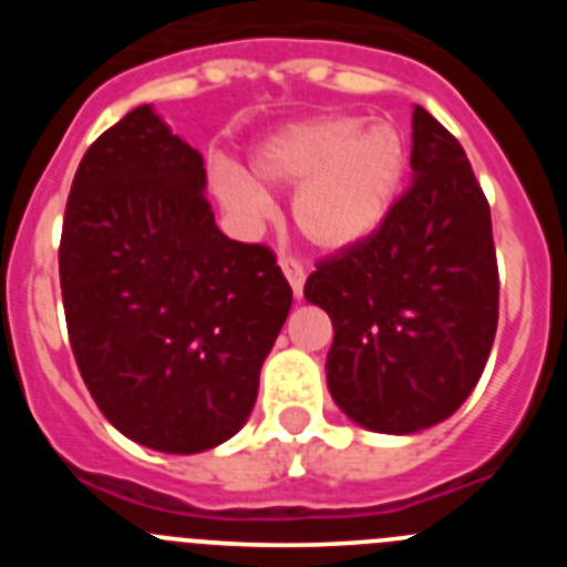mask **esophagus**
Returning <instances> with one entry per match:
<instances>
[{"label":"esophagus","instance_id":"esophagus-1","mask_svg":"<svg viewBox=\"0 0 567 567\" xmlns=\"http://www.w3.org/2000/svg\"><path fill=\"white\" fill-rule=\"evenodd\" d=\"M278 264H280V269H284V275H287L295 298H300V295H303V280H307V272H303V267H300L295 258H289V255H280Z\"/></svg>","mask_w":567,"mask_h":567}]
</instances>
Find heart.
I'll return each mask as SVG.
<instances>
[{
    "label": "heart",
    "instance_id": "1",
    "mask_svg": "<svg viewBox=\"0 0 567 567\" xmlns=\"http://www.w3.org/2000/svg\"><path fill=\"white\" fill-rule=\"evenodd\" d=\"M252 169L264 184L295 189V227L312 247L349 252L392 215L409 169V142L392 122L320 115L258 144ZM264 184L238 167H218L213 175L218 202L244 224L272 209Z\"/></svg>",
    "mask_w": 567,
    "mask_h": 567
}]
</instances>
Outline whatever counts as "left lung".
I'll use <instances>...</instances> for the list:
<instances>
[{
	"mask_svg": "<svg viewBox=\"0 0 567 567\" xmlns=\"http://www.w3.org/2000/svg\"><path fill=\"white\" fill-rule=\"evenodd\" d=\"M303 295L332 318L329 392L369 432L443 423L477 385L499 318L491 209L465 150L420 104L412 187L365 244L320 260Z\"/></svg>",
	"mask_w": 567,
	"mask_h": 567,
	"instance_id": "8db88e82",
	"label": "left lung"
}]
</instances>
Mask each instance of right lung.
Listing matches in <instances>:
<instances>
[{"label":"right lung","instance_id":"1","mask_svg":"<svg viewBox=\"0 0 567 567\" xmlns=\"http://www.w3.org/2000/svg\"><path fill=\"white\" fill-rule=\"evenodd\" d=\"M198 150L150 104L90 144L59 280L79 372L135 443L198 454L247 423L292 289L272 249L215 227Z\"/></svg>","mask_w":567,"mask_h":567}]
</instances>
